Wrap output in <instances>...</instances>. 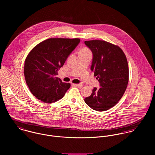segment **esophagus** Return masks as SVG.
<instances>
[{
	"label": "esophagus",
	"mask_w": 155,
	"mask_h": 155,
	"mask_svg": "<svg viewBox=\"0 0 155 155\" xmlns=\"http://www.w3.org/2000/svg\"><path fill=\"white\" fill-rule=\"evenodd\" d=\"M73 85L74 86V87H78L79 88H81L83 87L82 84H73Z\"/></svg>",
	"instance_id": "1"
}]
</instances>
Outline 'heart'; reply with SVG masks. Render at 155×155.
<instances>
[{
  "label": "heart",
  "instance_id": "obj_1",
  "mask_svg": "<svg viewBox=\"0 0 155 155\" xmlns=\"http://www.w3.org/2000/svg\"><path fill=\"white\" fill-rule=\"evenodd\" d=\"M85 52H91V51H89V49L88 48H86V47H84V48H83L81 49L80 53H85Z\"/></svg>",
  "mask_w": 155,
  "mask_h": 155
}]
</instances>
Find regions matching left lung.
I'll use <instances>...</instances> for the list:
<instances>
[{
    "mask_svg": "<svg viewBox=\"0 0 155 155\" xmlns=\"http://www.w3.org/2000/svg\"><path fill=\"white\" fill-rule=\"evenodd\" d=\"M85 44L92 52L91 69L101 87L93 89L85 102L94 110H107L118 103L127 87L129 68L126 55L119 46L104 41H88Z\"/></svg>",
    "mask_w": 155,
    "mask_h": 155,
    "instance_id": "8db88e82",
    "label": "left lung"
}]
</instances>
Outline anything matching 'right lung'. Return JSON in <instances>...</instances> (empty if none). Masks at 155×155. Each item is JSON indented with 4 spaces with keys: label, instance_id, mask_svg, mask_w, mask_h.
<instances>
[{
    "label": "right lung",
    "instance_id": "right-lung-1",
    "mask_svg": "<svg viewBox=\"0 0 155 155\" xmlns=\"http://www.w3.org/2000/svg\"><path fill=\"white\" fill-rule=\"evenodd\" d=\"M80 42L79 38H49L36 45L27 55L24 74L31 94L45 103L62 98L70 84L56 76L59 68Z\"/></svg>",
    "mask_w": 155,
    "mask_h": 155
}]
</instances>
